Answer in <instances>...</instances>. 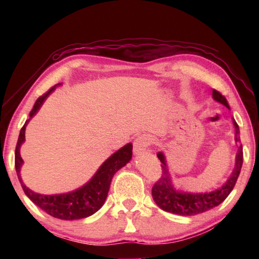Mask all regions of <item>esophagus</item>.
I'll list each match as a JSON object with an SVG mask.
<instances>
[{
    "label": "esophagus",
    "instance_id": "obj_1",
    "mask_svg": "<svg viewBox=\"0 0 259 259\" xmlns=\"http://www.w3.org/2000/svg\"><path fill=\"white\" fill-rule=\"evenodd\" d=\"M151 137L147 135H140L134 142V153L136 155H139L140 153L145 152L148 146L151 145Z\"/></svg>",
    "mask_w": 259,
    "mask_h": 259
}]
</instances>
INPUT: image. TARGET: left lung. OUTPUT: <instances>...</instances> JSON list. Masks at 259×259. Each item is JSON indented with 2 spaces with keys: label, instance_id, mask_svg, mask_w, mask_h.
<instances>
[{
  "label": "left lung",
  "instance_id": "left-lung-1",
  "mask_svg": "<svg viewBox=\"0 0 259 259\" xmlns=\"http://www.w3.org/2000/svg\"><path fill=\"white\" fill-rule=\"evenodd\" d=\"M212 98L217 103L230 108V105L227 103L226 98L221 93H218L217 90H212ZM233 124L235 128V143L238 145V153L235 155L234 169L232 171L231 176L227 178V181L214 191L204 193H191L177 190L172 183L171 175L169 172L165 155L162 152L157 153L156 155L161 161L162 175L159 182H156L152 188V196L153 200L155 201V203L162 210L176 214H182V216H194V214L202 213L217 207V205L221 204L229 196L232 190H233L236 181H238L241 166H242L243 162L242 145H239L240 130L239 125L234 119Z\"/></svg>",
  "mask_w": 259,
  "mask_h": 259
}]
</instances>
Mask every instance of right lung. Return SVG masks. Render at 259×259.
Listing matches in <instances>:
<instances>
[{
	"label": "right lung",
	"instance_id": "1",
	"mask_svg": "<svg viewBox=\"0 0 259 259\" xmlns=\"http://www.w3.org/2000/svg\"><path fill=\"white\" fill-rule=\"evenodd\" d=\"M60 85L56 84L48 91L47 94L41 96L34 104V107L29 113V119L25 122V124L20 130L18 142H17L16 153H15V165L17 176H18L21 187L25 194L28 196L33 203L38 208L45 210L50 216L64 221H74V219H82L94 214L96 211L103 207L105 200L107 198L109 186L114 175L116 171L124 166L133 157V144L129 143L121 147L119 151L108 157L104 163L99 166L89 182L84 185L76 188L72 192L63 193V194H52L46 195L36 193L25 185L20 176L21 166L24 164V160L20 156V147L25 142V130L30 119L40 111L46 99L54 93L56 88Z\"/></svg>",
	"mask_w": 259,
	"mask_h": 259
}]
</instances>
